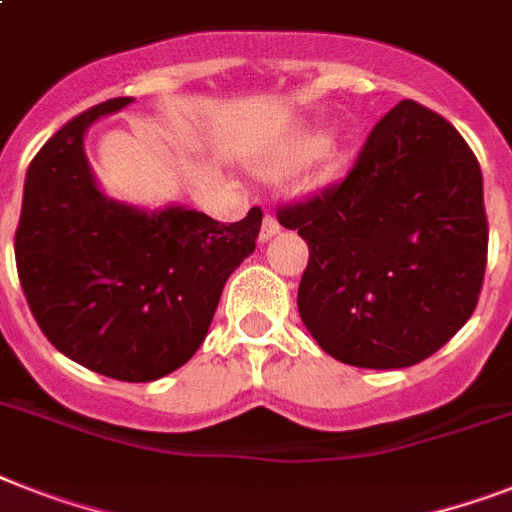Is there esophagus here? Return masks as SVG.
I'll return each instance as SVG.
<instances>
[{
  "label": "esophagus",
  "mask_w": 512,
  "mask_h": 512,
  "mask_svg": "<svg viewBox=\"0 0 512 512\" xmlns=\"http://www.w3.org/2000/svg\"><path fill=\"white\" fill-rule=\"evenodd\" d=\"M279 231H281V225H279V220H276V215H273V212H265L263 228H260V241L273 239V236H276Z\"/></svg>",
  "instance_id": "34e87169"
}]
</instances>
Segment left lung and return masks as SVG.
I'll return each mask as SVG.
<instances>
[{"label":"left lung","mask_w":512,"mask_h":512,"mask_svg":"<svg viewBox=\"0 0 512 512\" xmlns=\"http://www.w3.org/2000/svg\"><path fill=\"white\" fill-rule=\"evenodd\" d=\"M308 241L297 308L329 356L404 369L473 316L489 223L476 154L436 111L401 100L340 183L276 209Z\"/></svg>","instance_id":"8db88e82"}]
</instances>
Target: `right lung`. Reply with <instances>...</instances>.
Listing matches in <instances>:
<instances>
[{"label": "right lung", "mask_w": 512, "mask_h": 512, "mask_svg": "<svg viewBox=\"0 0 512 512\" xmlns=\"http://www.w3.org/2000/svg\"><path fill=\"white\" fill-rule=\"evenodd\" d=\"M132 98L74 116L28 164L15 263L44 337L76 364L151 382L199 350L228 276L255 252L263 209L217 223L185 207L143 212L106 199L84 132Z\"/></svg>", "instance_id": "obj_1"}]
</instances>
